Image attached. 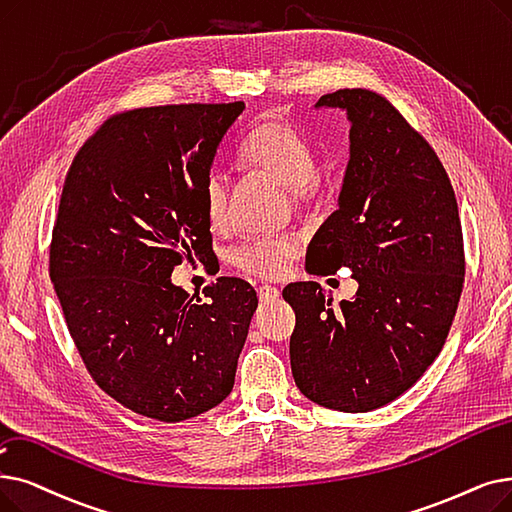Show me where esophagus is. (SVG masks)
<instances>
[{
	"label": "esophagus",
	"instance_id": "1",
	"mask_svg": "<svg viewBox=\"0 0 512 512\" xmlns=\"http://www.w3.org/2000/svg\"><path fill=\"white\" fill-rule=\"evenodd\" d=\"M257 295H259V301H261V303H270V301H274V299L280 297V291H278L276 286L263 284V286L257 288Z\"/></svg>",
	"mask_w": 512,
	"mask_h": 512
}]
</instances>
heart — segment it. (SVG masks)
Here are the masks:
<instances>
[{
	"label": "heart",
	"mask_w": 512,
	"mask_h": 512,
	"mask_svg": "<svg viewBox=\"0 0 512 512\" xmlns=\"http://www.w3.org/2000/svg\"><path fill=\"white\" fill-rule=\"evenodd\" d=\"M240 161L257 173L288 186L297 205H307L322 190V175L316 167V150L299 129L282 121H265L240 148ZM203 203L209 226L219 230L228 224L230 182L221 171H211ZM303 244L297 236H255L232 251L238 270L259 278H280L299 257Z\"/></svg>",
	"instance_id": "heart-1"
}]
</instances>
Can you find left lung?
I'll use <instances>...</instances> for the list:
<instances>
[{
    "label": "left lung",
    "instance_id": "obj_1",
    "mask_svg": "<svg viewBox=\"0 0 512 512\" xmlns=\"http://www.w3.org/2000/svg\"><path fill=\"white\" fill-rule=\"evenodd\" d=\"M316 108L347 110L349 163L332 213L307 249V272L349 268L353 301L332 307L318 282L288 284L291 368L324 408L370 412L408 391L439 355L464 282L450 177L431 144L381 94L339 90Z\"/></svg>",
    "mask_w": 512,
    "mask_h": 512
}]
</instances>
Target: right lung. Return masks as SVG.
Instances as JSON below:
<instances>
[{"label":"right lung","mask_w":512,"mask_h":512,"mask_svg":"<svg viewBox=\"0 0 512 512\" xmlns=\"http://www.w3.org/2000/svg\"><path fill=\"white\" fill-rule=\"evenodd\" d=\"M244 102L133 108L106 119L66 173L50 278L96 385L131 412L180 422L224 402L257 309L217 278L205 301L171 282L213 253L203 190Z\"/></svg>","instance_id":"right-lung-1"}]
</instances>
